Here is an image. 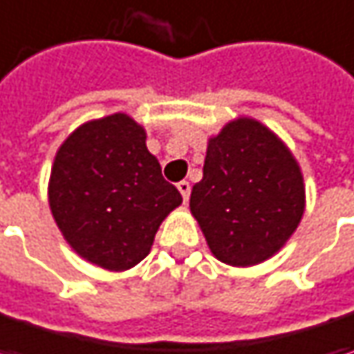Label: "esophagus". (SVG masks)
<instances>
[{
  "instance_id": "34e87169",
  "label": "esophagus",
  "mask_w": 354,
  "mask_h": 354,
  "mask_svg": "<svg viewBox=\"0 0 354 354\" xmlns=\"http://www.w3.org/2000/svg\"><path fill=\"white\" fill-rule=\"evenodd\" d=\"M177 189H179V193H181L183 201H189V193H191V185H189V181H181V183H177Z\"/></svg>"
}]
</instances>
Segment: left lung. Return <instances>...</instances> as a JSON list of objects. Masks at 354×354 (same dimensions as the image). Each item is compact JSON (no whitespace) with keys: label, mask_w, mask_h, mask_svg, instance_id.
Listing matches in <instances>:
<instances>
[{"label":"left lung","mask_w":354,"mask_h":354,"mask_svg":"<svg viewBox=\"0 0 354 354\" xmlns=\"http://www.w3.org/2000/svg\"><path fill=\"white\" fill-rule=\"evenodd\" d=\"M191 215L211 253L253 267L283 249L305 213L303 173L267 125L237 117L209 137L203 179L191 189Z\"/></svg>","instance_id":"obj_1"}]
</instances>
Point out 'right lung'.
<instances>
[{
  "label": "right lung",
  "instance_id": "1",
  "mask_svg": "<svg viewBox=\"0 0 354 354\" xmlns=\"http://www.w3.org/2000/svg\"><path fill=\"white\" fill-rule=\"evenodd\" d=\"M127 113L80 125L55 153L47 199L67 245L107 271H127L149 255L159 225L183 203Z\"/></svg>",
  "mask_w": 354,
  "mask_h": 354
}]
</instances>
